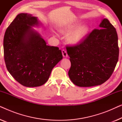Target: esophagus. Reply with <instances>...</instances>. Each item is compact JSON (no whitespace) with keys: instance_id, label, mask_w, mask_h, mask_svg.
Returning a JSON list of instances; mask_svg holds the SVG:
<instances>
[{"instance_id":"34e87169","label":"esophagus","mask_w":122,"mask_h":122,"mask_svg":"<svg viewBox=\"0 0 122 122\" xmlns=\"http://www.w3.org/2000/svg\"><path fill=\"white\" fill-rule=\"evenodd\" d=\"M61 52H62V54H63V56H64L65 58H66L68 57V54H67V52H66V51L65 49H63L62 51H61Z\"/></svg>"}]
</instances>
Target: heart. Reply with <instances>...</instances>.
<instances>
[{"label":"heart","instance_id":"b5f03b06","mask_svg":"<svg viewBox=\"0 0 122 122\" xmlns=\"http://www.w3.org/2000/svg\"><path fill=\"white\" fill-rule=\"evenodd\" d=\"M78 24H72L66 26L61 30L62 33L71 32L74 29ZM89 31V27L87 25L79 26L77 29L75 30L68 35L67 36V40L70 44H78L83 41L86 35L88 34Z\"/></svg>","mask_w":122,"mask_h":122}]
</instances>
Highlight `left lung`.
Segmentation results:
<instances>
[{
    "instance_id": "8db88e82",
    "label": "left lung",
    "mask_w": 122,
    "mask_h": 122,
    "mask_svg": "<svg viewBox=\"0 0 122 122\" xmlns=\"http://www.w3.org/2000/svg\"><path fill=\"white\" fill-rule=\"evenodd\" d=\"M66 48L71 62L68 75L75 85L81 87L104 83L118 61L117 33L106 18L80 44Z\"/></svg>"
}]
</instances>
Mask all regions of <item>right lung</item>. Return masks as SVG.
<instances>
[{"mask_svg":"<svg viewBox=\"0 0 122 122\" xmlns=\"http://www.w3.org/2000/svg\"><path fill=\"white\" fill-rule=\"evenodd\" d=\"M39 24L36 16L20 13L8 26L4 36L6 68L18 83L27 87L45 84L53 68L63 59L59 48L47 46L31 27Z\"/></svg>","mask_w":122,"mask_h":122,"instance_id":"obj_1","label":"right lung"}]
</instances>
